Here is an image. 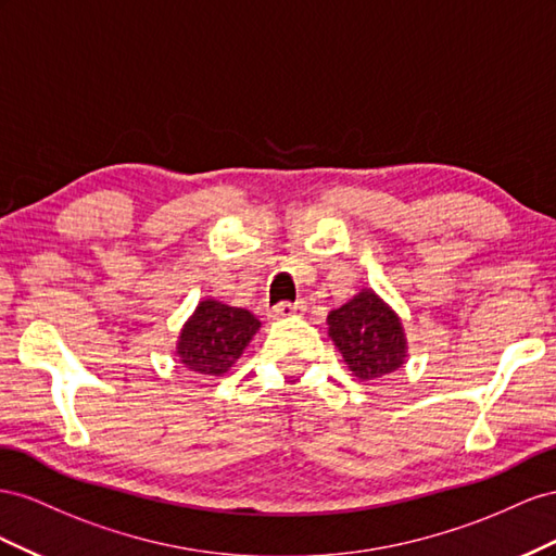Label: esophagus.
Masks as SVG:
<instances>
[{"mask_svg": "<svg viewBox=\"0 0 556 556\" xmlns=\"http://www.w3.org/2000/svg\"><path fill=\"white\" fill-rule=\"evenodd\" d=\"M307 309V303H303V300H298V303H279L273 314L277 316V319H283V316H298V314H305Z\"/></svg>", "mask_w": 556, "mask_h": 556, "instance_id": "34e87169", "label": "esophagus"}]
</instances>
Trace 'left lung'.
I'll list each match as a JSON object with an SVG mask.
<instances>
[{"instance_id": "left-lung-1", "label": "left lung", "mask_w": 556, "mask_h": 556, "mask_svg": "<svg viewBox=\"0 0 556 556\" xmlns=\"http://www.w3.org/2000/svg\"><path fill=\"white\" fill-rule=\"evenodd\" d=\"M328 338L363 382L403 368L407 356L399 314L368 289L328 314Z\"/></svg>"}]
</instances>
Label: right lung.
Segmentation results:
<instances>
[{
    "mask_svg": "<svg viewBox=\"0 0 556 556\" xmlns=\"http://www.w3.org/2000/svg\"><path fill=\"white\" fill-rule=\"evenodd\" d=\"M258 328L261 321L249 309L207 298L186 321L177 356L188 370L220 377L235 366Z\"/></svg>",
    "mask_w": 556,
    "mask_h": 556,
    "instance_id": "add662e5",
    "label": "right lung"
}]
</instances>
